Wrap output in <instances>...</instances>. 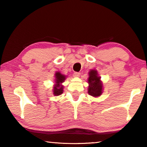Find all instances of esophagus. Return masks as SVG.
Wrapping results in <instances>:
<instances>
[{
  "label": "esophagus",
  "instance_id": "34e87169",
  "mask_svg": "<svg viewBox=\"0 0 147 147\" xmlns=\"http://www.w3.org/2000/svg\"><path fill=\"white\" fill-rule=\"evenodd\" d=\"M80 73H78V72H74L73 74V76L74 77H78L80 76Z\"/></svg>",
  "mask_w": 147,
  "mask_h": 147
}]
</instances>
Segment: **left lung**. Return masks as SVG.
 <instances>
[{"instance_id": "left-lung-1", "label": "left lung", "mask_w": 147, "mask_h": 147, "mask_svg": "<svg viewBox=\"0 0 147 147\" xmlns=\"http://www.w3.org/2000/svg\"><path fill=\"white\" fill-rule=\"evenodd\" d=\"M88 93L93 96H99L102 93V85L96 71L91 70L89 73Z\"/></svg>"}]
</instances>
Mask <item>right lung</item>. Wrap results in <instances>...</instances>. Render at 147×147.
I'll list each match as a JSON object with an SVG mask.
<instances>
[{
	"instance_id": "obj_1",
	"label": "right lung",
	"mask_w": 147,
	"mask_h": 147,
	"mask_svg": "<svg viewBox=\"0 0 147 147\" xmlns=\"http://www.w3.org/2000/svg\"><path fill=\"white\" fill-rule=\"evenodd\" d=\"M56 84L54 87V95L58 96L60 95L63 93V86H61V83L63 82V81L65 79V76L63 74H61L60 73H56Z\"/></svg>"
}]
</instances>
